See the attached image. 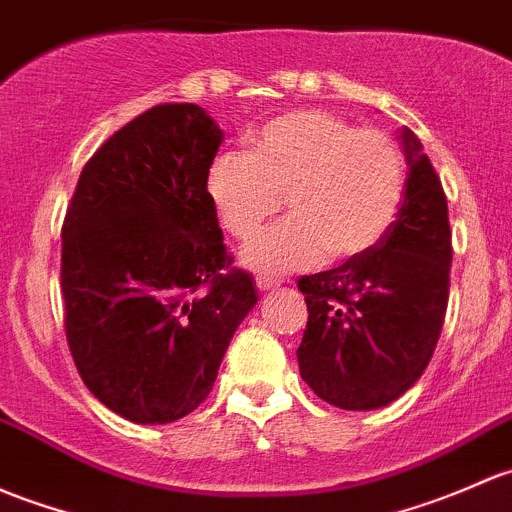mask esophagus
Wrapping results in <instances>:
<instances>
[{
    "label": "esophagus",
    "mask_w": 512,
    "mask_h": 512,
    "mask_svg": "<svg viewBox=\"0 0 512 512\" xmlns=\"http://www.w3.org/2000/svg\"><path fill=\"white\" fill-rule=\"evenodd\" d=\"M255 284H257V289H260V292H270V289H277L282 282H279V279L265 277V274H257Z\"/></svg>",
    "instance_id": "1"
}]
</instances>
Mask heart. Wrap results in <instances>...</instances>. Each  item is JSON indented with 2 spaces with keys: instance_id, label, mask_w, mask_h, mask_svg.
<instances>
[{
  "instance_id": "obj_1",
  "label": "heart",
  "mask_w": 512,
  "mask_h": 512,
  "mask_svg": "<svg viewBox=\"0 0 512 512\" xmlns=\"http://www.w3.org/2000/svg\"><path fill=\"white\" fill-rule=\"evenodd\" d=\"M220 223L245 240L282 208L294 218L267 228L242 252L247 267L282 274L326 255L346 260L385 235L405 196V161L378 129H355L319 110L267 122L252 152H223L208 169Z\"/></svg>"
}]
</instances>
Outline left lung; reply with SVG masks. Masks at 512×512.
Here are the masks:
<instances>
[{
    "label": "left lung",
    "instance_id": "1",
    "mask_svg": "<svg viewBox=\"0 0 512 512\" xmlns=\"http://www.w3.org/2000/svg\"><path fill=\"white\" fill-rule=\"evenodd\" d=\"M405 196L385 235L341 267L299 279L304 383L341 410H378L407 392L437 348L449 304L451 230L441 181L402 129Z\"/></svg>",
    "mask_w": 512,
    "mask_h": 512
}]
</instances>
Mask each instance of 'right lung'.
I'll return each mask as SVG.
<instances>
[{
  "mask_svg": "<svg viewBox=\"0 0 512 512\" xmlns=\"http://www.w3.org/2000/svg\"><path fill=\"white\" fill-rule=\"evenodd\" d=\"M220 142L203 107H152L90 157L68 203V348L88 390L134 424H169L196 410L257 304L208 196Z\"/></svg>",
  "mask_w": 512,
  "mask_h": 512,
  "instance_id": "obj_1",
  "label": "right lung"
}]
</instances>
